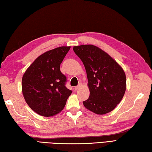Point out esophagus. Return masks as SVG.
I'll return each instance as SVG.
<instances>
[{
	"mask_svg": "<svg viewBox=\"0 0 152 152\" xmlns=\"http://www.w3.org/2000/svg\"><path fill=\"white\" fill-rule=\"evenodd\" d=\"M81 85H82L81 83H79V84L78 85H77V86H75V88H74V89H75V91H77V90H78V89H79V88L80 87V86H81Z\"/></svg>",
	"mask_w": 152,
	"mask_h": 152,
	"instance_id": "obj_1",
	"label": "esophagus"
}]
</instances>
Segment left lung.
<instances>
[{
	"label": "left lung",
	"instance_id": "left-lung-1",
	"mask_svg": "<svg viewBox=\"0 0 152 152\" xmlns=\"http://www.w3.org/2000/svg\"><path fill=\"white\" fill-rule=\"evenodd\" d=\"M73 51L83 61L87 75L90 96L83 105L99 115L113 110L126 91V76L122 67L96 46H74Z\"/></svg>",
	"mask_w": 152,
	"mask_h": 152
}]
</instances>
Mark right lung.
Masks as SVG:
<instances>
[{"label": "right lung", "instance_id": "obj_1", "mask_svg": "<svg viewBox=\"0 0 152 152\" xmlns=\"http://www.w3.org/2000/svg\"><path fill=\"white\" fill-rule=\"evenodd\" d=\"M70 46H60L37 58L23 76L21 87L28 106L40 115L51 117L66 106L72 91L66 88L60 67Z\"/></svg>", "mask_w": 152, "mask_h": 152}]
</instances>
